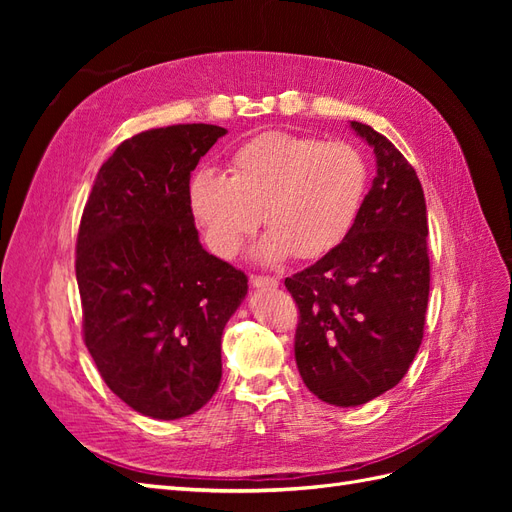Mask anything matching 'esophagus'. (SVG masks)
Returning <instances> with one entry per match:
<instances>
[{
  "label": "esophagus",
  "mask_w": 512,
  "mask_h": 512,
  "mask_svg": "<svg viewBox=\"0 0 512 512\" xmlns=\"http://www.w3.org/2000/svg\"><path fill=\"white\" fill-rule=\"evenodd\" d=\"M277 284H280V280H277V277H271V275H252V286H256V288H275Z\"/></svg>",
  "instance_id": "obj_1"
}]
</instances>
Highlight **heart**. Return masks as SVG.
<instances>
[{
	"instance_id": "b5f03b06",
	"label": "heart",
	"mask_w": 512,
	"mask_h": 512,
	"mask_svg": "<svg viewBox=\"0 0 512 512\" xmlns=\"http://www.w3.org/2000/svg\"><path fill=\"white\" fill-rule=\"evenodd\" d=\"M228 173L203 168L192 177V218L220 258H235L265 220L271 230L256 254L267 265L294 254L318 260L335 252L359 220L367 190L359 149L290 132H262L245 141L232 151Z\"/></svg>"
}]
</instances>
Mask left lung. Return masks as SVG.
I'll return each instance as SVG.
<instances>
[{
    "instance_id": "obj_1",
    "label": "left lung",
    "mask_w": 512,
    "mask_h": 512,
    "mask_svg": "<svg viewBox=\"0 0 512 512\" xmlns=\"http://www.w3.org/2000/svg\"><path fill=\"white\" fill-rule=\"evenodd\" d=\"M352 128L374 147L378 177L350 237L284 282L299 309V374L318 399L344 408L406 376L423 342L431 280L416 170L371 126L352 121Z\"/></svg>"
}]
</instances>
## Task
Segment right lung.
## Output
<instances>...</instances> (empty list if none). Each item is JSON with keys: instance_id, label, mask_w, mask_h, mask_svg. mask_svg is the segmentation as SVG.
Instances as JSON below:
<instances>
[{"instance_id": "right-lung-1", "label": "right lung", "mask_w": 512, "mask_h": 512, "mask_svg": "<svg viewBox=\"0 0 512 512\" xmlns=\"http://www.w3.org/2000/svg\"><path fill=\"white\" fill-rule=\"evenodd\" d=\"M226 130L153 128L96 177L76 237L83 339L102 380L151 418L203 408L222 378V333L247 275L203 250L188 207L198 160Z\"/></svg>"}]
</instances>
